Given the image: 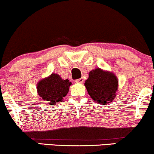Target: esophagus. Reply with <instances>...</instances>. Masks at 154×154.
I'll list each match as a JSON object with an SVG mask.
<instances>
[{
    "label": "esophagus",
    "mask_w": 154,
    "mask_h": 154,
    "mask_svg": "<svg viewBox=\"0 0 154 154\" xmlns=\"http://www.w3.org/2000/svg\"><path fill=\"white\" fill-rule=\"evenodd\" d=\"M83 82H84V79H83V78H79L75 80V82L77 83H83Z\"/></svg>",
    "instance_id": "1"
}]
</instances>
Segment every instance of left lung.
Instances as JSON below:
<instances>
[{"instance_id":"8db88e82","label":"left lung","mask_w":154,"mask_h":154,"mask_svg":"<svg viewBox=\"0 0 154 154\" xmlns=\"http://www.w3.org/2000/svg\"><path fill=\"white\" fill-rule=\"evenodd\" d=\"M88 94L98 103H111L116 96L118 89V79L114 73L95 69L89 73L85 82Z\"/></svg>"}]
</instances>
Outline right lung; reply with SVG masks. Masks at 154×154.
Segmentation results:
<instances>
[{
  "label": "right lung",
  "mask_w": 154,
  "mask_h": 154,
  "mask_svg": "<svg viewBox=\"0 0 154 154\" xmlns=\"http://www.w3.org/2000/svg\"><path fill=\"white\" fill-rule=\"evenodd\" d=\"M71 85L69 79H63L58 74L52 73L38 83L37 91L42 100L48 101L50 105H55L63 100Z\"/></svg>",
  "instance_id": "add662e5"
}]
</instances>
